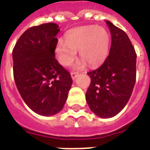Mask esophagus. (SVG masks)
I'll return each instance as SVG.
<instances>
[{"label": "esophagus", "mask_w": 150, "mask_h": 150, "mask_svg": "<svg viewBox=\"0 0 150 150\" xmlns=\"http://www.w3.org/2000/svg\"><path fill=\"white\" fill-rule=\"evenodd\" d=\"M71 78L73 80H75V79H76V77L79 75V73L78 72H75V71H72L71 73Z\"/></svg>", "instance_id": "esophagus-1"}]
</instances>
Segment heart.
Masks as SVG:
<instances>
[{"label":"heart","mask_w":150,"mask_h":150,"mask_svg":"<svg viewBox=\"0 0 150 150\" xmlns=\"http://www.w3.org/2000/svg\"><path fill=\"white\" fill-rule=\"evenodd\" d=\"M110 35L100 26H84L70 31L65 41L59 40L55 47L57 59L63 66L68 67L76 58V51L89 66L103 63L108 55ZM82 66V64L79 67Z\"/></svg>","instance_id":"1"}]
</instances>
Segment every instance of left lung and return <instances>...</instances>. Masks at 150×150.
I'll list each match as a JSON object with an SVG mask.
<instances>
[{
	"label": "left lung",
	"mask_w": 150,
	"mask_h": 150,
	"mask_svg": "<svg viewBox=\"0 0 150 150\" xmlns=\"http://www.w3.org/2000/svg\"><path fill=\"white\" fill-rule=\"evenodd\" d=\"M111 34L110 53L104 63L87 74L91 84L86 100L91 110L100 117H112L125 107L136 81L137 54L123 30L106 21Z\"/></svg>",
	"instance_id": "1"
}]
</instances>
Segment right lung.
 I'll use <instances>...</instances> for the list:
<instances>
[{
  "mask_svg": "<svg viewBox=\"0 0 150 150\" xmlns=\"http://www.w3.org/2000/svg\"><path fill=\"white\" fill-rule=\"evenodd\" d=\"M58 27L46 23L29 28L13 50V76L19 93L30 109L43 116L63 109L72 84L71 74L55 57Z\"/></svg>",
  "mask_w": 150,
  "mask_h": 150,
  "instance_id": "right-lung-1",
  "label": "right lung"
}]
</instances>
